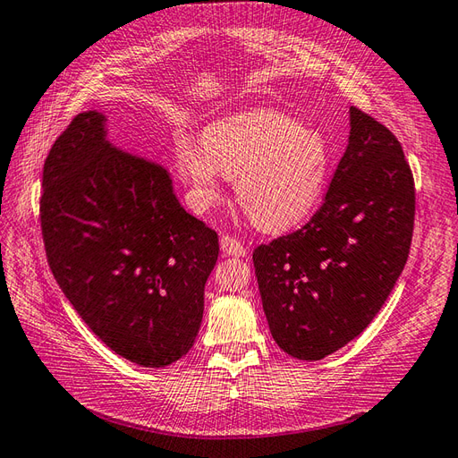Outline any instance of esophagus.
I'll return each mask as SVG.
<instances>
[{"mask_svg": "<svg viewBox=\"0 0 458 458\" xmlns=\"http://www.w3.org/2000/svg\"><path fill=\"white\" fill-rule=\"evenodd\" d=\"M221 250H223V255H227V257H245L247 255L245 245H242L239 239L229 237V235L221 237Z\"/></svg>", "mask_w": 458, "mask_h": 458, "instance_id": "obj_1", "label": "esophagus"}]
</instances>
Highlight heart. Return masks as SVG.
Here are the masks:
<instances>
[{"mask_svg":"<svg viewBox=\"0 0 458 458\" xmlns=\"http://www.w3.org/2000/svg\"><path fill=\"white\" fill-rule=\"evenodd\" d=\"M174 158L198 211L221 198L223 178L233 180L241 209L268 233H284L311 216L331 168L327 140L272 109L216 121L203 131V143L182 131Z\"/></svg>","mask_w":458,"mask_h":458,"instance_id":"b5f03b06","label":"heart"}]
</instances>
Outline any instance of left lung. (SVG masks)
Returning a JSON list of instances; mask_svg holds the SVG:
<instances>
[{
	"label": "left lung",
	"mask_w": 458,
	"mask_h": 458,
	"mask_svg": "<svg viewBox=\"0 0 458 458\" xmlns=\"http://www.w3.org/2000/svg\"><path fill=\"white\" fill-rule=\"evenodd\" d=\"M349 123L321 209L252 252L272 337L300 360H321L359 337L410 255L415 190L402 145L357 107Z\"/></svg>",
	"instance_id": "obj_1"
}]
</instances>
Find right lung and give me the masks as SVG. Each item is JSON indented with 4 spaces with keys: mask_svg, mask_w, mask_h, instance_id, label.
I'll list each match as a JSON object with an SVG mask.
<instances>
[{
    "mask_svg": "<svg viewBox=\"0 0 458 458\" xmlns=\"http://www.w3.org/2000/svg\"><path fill=\"white\" fill-rule=\"evenodd\" d=\"M40 227L60 290L111 351L162 369L191 349L217 233L180 206L165 166L109 143L101 111L50 148Z\"/></svg>",
    "mask_w": 458,
    "mask_h": 458,
    "instance_id": "add662e5",
    "label": "right lung"
}]
</instances>
